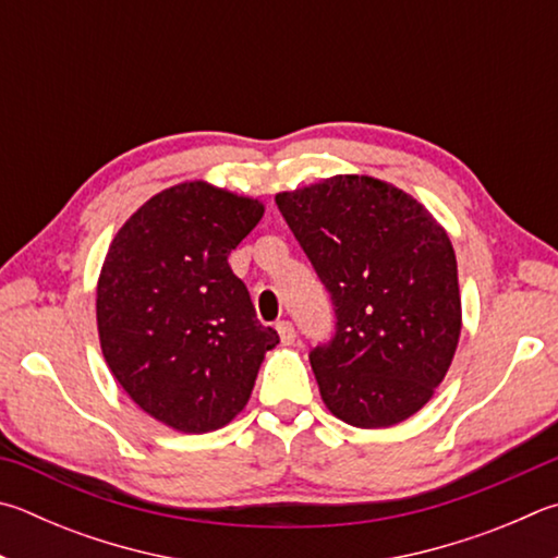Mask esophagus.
I'll list each match as a JSON object with an SVG mask.
<instances>
[{"mask_svg":"<svg viewBox=\"0 0 558 558\" xmlns=\"http://www.w3.org/2000/svg\"><path fill=\"white\" fill-rule=\"evenodd\" d=\"M278 333H280V341L286 343V347H290L292 341H295V327H292V322H288V319H282V322H278Z\"/></svg>","mask_w":558,"mask_h":558,"instance_id":"obj_1","label":"esophagus"}]
</instances>
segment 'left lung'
Returning <instances> with one entry per match:
<instances>
[{"instance_id": "8db88e82", "label": "left lung", "mask_w": 558, "mask_h": 558, "mask_svg": "<svg viewBox=\"0 0 558 558\" xmlns=\"http://www.w3.org/2000/svg\"><path fill=\"white\" fill-rule=\"evenodd\" d=\"M333 305L310 349L322 400L353 427H390L447 376L461 333L451 241L417 199L368 175L276 197Z\"/></svg>"}]
</instances>
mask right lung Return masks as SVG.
Here are the masks:
<instances>
[{"instance_id":"right-lung-1","label":"right lung","mask_w":558,"mask_h":558,"mask_svg":"<svg viewBox=\"0 0 558 558\" xmlns=\"http://www.w3.org/2000/svg\"><path fill=\"white\" fill-rule=\"evenodd\" d=\"M260 217L256 199L182 182L150 197L111 241L97 286L99 343L129 398L168 427H225L280 341L229 266Z\"/></svg>"}]
</instances>
